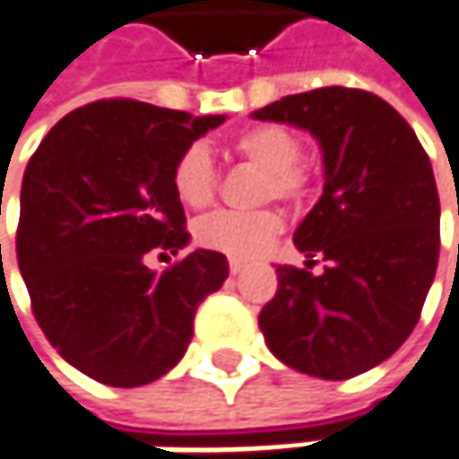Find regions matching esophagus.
<instances>
[{
	"label": "esophagus",
	"mask_w": 459,
	"mask_h": 459,
	"mask_svg": "<svg viewBox=\"0 0 459 459\" xmlns=\"http://www.w3.org/2000/svg\"><path fill=\"white\" fill-rule=\"evenodd\" d=\"M244 262L241 259H229V270H230V275H238V273H244Z\"/></svg>",
	"instance_id": "1"
}]
</instances>
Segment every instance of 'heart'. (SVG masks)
<instances>
[{"mask_svg": "<svg viewBox=\"0 0 459 459\" xmlns=\"http://www.w3.org/2000/svg\"><path fill=\"white\" fill-rule=\"evenodd\" d=\"M230 150L249 166L262 171L256 200H281V203L304 204L311 195V171L299 160L301 140L283 124H259L244 129L233 137ZM171 186L176 197L186 207H207L218 192V169L204 145H189L174 163ZM283 230V215L273 207L252 212L218 210L197 221L195 238L204 249L229 255L233 259H249L262 255L273 238Z\"/></svg>", "mask_w": 459, "mask_h": 459, "instance_id": "b5f03b06", "label": "heart"}]
</instances>
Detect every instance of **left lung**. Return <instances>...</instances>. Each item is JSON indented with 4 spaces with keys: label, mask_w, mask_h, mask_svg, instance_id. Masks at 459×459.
I'll use <instances>...</instances> for the list:
<instances>
[{
    "label": "left lung",
    "mask_w": 459,
    "mask_h": 459,
    "mask_svg": "<svg viewBox=\"0 0 459 459\" xmlns=\"http://www.w3.org/2000/svg\"><path fill=\"white\" fill-rule=\"evenodd\" d=\"M252 117L309 129L325 158V192L293 241L307 267L328 264L322 276L278 264V293L259 311L264 342L301 374H364L408 340L434 283L439 195L429 155L387 100L359 88L285 95Z\"/></svg>",
    "instance_id": "obj_1"
}]
</instances>
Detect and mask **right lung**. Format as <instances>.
<instances>
[{
  "mask_svg": "<svg viewBox=\"0 0 459 459\" xmlns=\"http://www.w3.org/2000/svg\"><path fill=\"white\" fill-rule=\"evenodd\" d=\"M226 117H192L108 98L51 126L20 189L17 264L33 316L59 356L108 387L171 371L207 293L229 278L221 252L197 249L163 273L148 252L178 255L186 215L176 158Z\"/></svg>",
  "mask_w": 459,
  "mask_h": 459,
  "instance_id": "obj_1",
  "label": "right lung"
}]
</instances>
